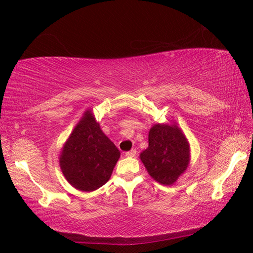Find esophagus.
<instances>
[{
	"mask_svg": "<svg viewBox=\"0 0 253 253\" xmlns=\"http://www.w3.org/2000/svg\"><path fill=\"white\" fill-rule=\"evenodd\" d=\"M136 153H137V151L134 150V148H132V150H131V151L126 152V157H129V158H133V157H136Z\"/></svg>",
	"mask_w": 253,
	"mask_h": 253,
	"instance_id": "obj_1",
	"label": "esophagus"
}]
</instances>
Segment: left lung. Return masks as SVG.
I'll return each mask as SVG.
<instances>
[{
	"label": "left lung",
	"mask_w": 253,
	"mask_h": 253,
	"mask_svg": "<svg viewBox=\"0 0 253 253\" xmlns=\"http://www.w3.org/2000/svg\"><path fill=\"white\" fill-rule=\"evenodd\" d=\"M139 158L152 178L172 185L189 167L190 144L176 123H157L150 129L148 147Z\"/></svg>",
	"instance_id": "1"
}]
</instances>
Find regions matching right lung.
I'll use <instances>...</instances> for the list:
<instances>
[{
    "instance_id": "add662e5",
    "label": "right lung",
    "mask_w": 253,
    "mask_h": 253,
    "mask_svg": "<svg viewBox=\"0 0 253 253\" xmlns=\"http://www.w3.org/2000/svg\"><path fill=\"white\" fill-rule=\"evenodd\" d=\"M120 157V151L88 109L62 147L60 167L74 188L91 192L108 182Z\"/></svg>"
}]
</instances>
